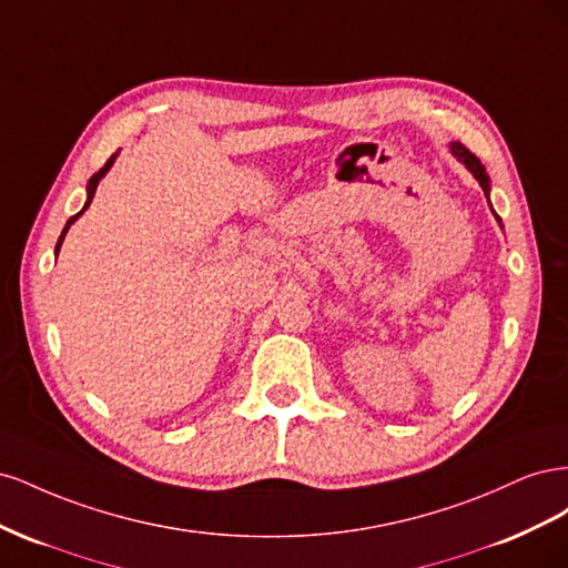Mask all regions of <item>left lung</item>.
<instances>
[{
	"label": "left lung",
	"instance_id": "8db88e82",
	"mask_svg": "<svg viewBox=\"0 0 568 568\" xmlns=\"http://www.w3.org/2000/svg\"><path fill=\"white\" fill-rule=\"evenodd\" d=\"M450 151H453V156L469 170V173L476 178V182L480 184V189H484V194H486V199H490V178H488V173H486V168H484V163H480L474 153L467 149V146H462L459 142H453L450 144ZM490 203V201H488ZM495 213V211H493ZM497 217V215H495ZM497 222H500V227H503V220L497 217Z\"/></svg>",
	"mask_w": 568,
	"mask_h": 568
}]
</instances>
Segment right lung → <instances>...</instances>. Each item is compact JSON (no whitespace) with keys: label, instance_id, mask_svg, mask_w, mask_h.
<instances>
[{"label":"right lung","instance_id":"obj_1","mask_svg":"<svg viewBox=\"0 0 568 568\" xmlns=\"http://www.w3.org/2000/svg\"><path fill=\"white\" fill-rule=\"evenodd\" d=\"M115 159H118V151L113 153V156L106 161V165L104 168H101L99 170V173H94L92 178H90V182H88V201H84V205H82V211L80 213H75L71 220H68L65 222V227H63V232H61V236H59V242H57V255H59V248H61V244H63V239H65V232L68 230H71V225H73V222L84 213V211H88L90 209V203H92V199H94V192H97V186H99V182L101 180H104L106 178V173H109V170L113 168V163H115Z\"/></svg>","mask_w":568,"mask_h":568}]
</instances>
